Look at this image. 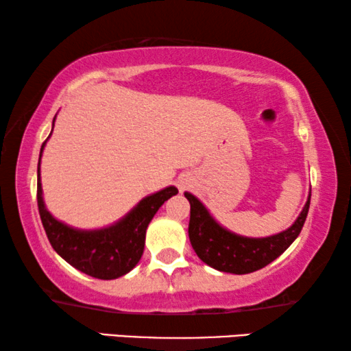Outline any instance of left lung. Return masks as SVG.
Returning a JSON list of instances; mask_svg holds the SVG:
<instances>
[{
	"instance_id": "obj_1",
	"label": "left lung",
	"mask_w": 351,
	"mask_h": 351,
	"mask_svg": "<svg viewBox=\"0 0 351 351\" xmlns=\"http://www.w3.org/2000/svg\"><path fill=\"white\" fill-rule=\"evenodd\" d=\"M310 196L299 217L285 232L267 238H246L220 227L196 196L185 193V198L190 201L191 246L201 261L219 271L246 275L261 270L280 257L299 237L308 214Z\"/></svg>"
}]
</instances>
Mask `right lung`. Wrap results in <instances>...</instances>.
<instances>
[{"mask_svg":"<svg viewBox=\"0 0 351 351\" xmlns=\"http://www.w3.org/2000/svg\"><path fill=\"white\" fill-rule=\"evenodd\" d=\"M45 145L46 141L41 145L40 161ZM177 193L179 190L176 186H167L158 193L143 198L131 213L112 227L76 230L59 222L46 209L43 201L40 167H38V210L51 246L76 270L99 280H114L126 275L137 265L145 246L148 223L162 203Z\"/></svg>","mask_w":351,"mask_h":351,"instance_id":"right-lung-1","label":"right lung"}]
</instances>
